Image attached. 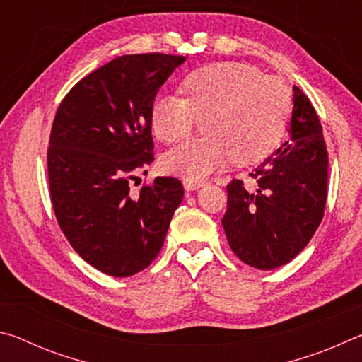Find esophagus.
<instances>
[{"label":"esophagus","instance_id":"1","mask_svg":"<svg viewBox=\"0 0 362 362\" xmlns=\"http://www.w3.org/2000/svg\"><path fill=\"white\" fill-rule=\"evenodd\" d=\"M204 185L203 180H189V179H183V187H185V189H188V192H193V189H198Z\"/></svg>","mask_w":362,"mask_h":362}]
</instances>
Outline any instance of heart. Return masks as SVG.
<instances>
[{
	"label": "heart",
	"instance_id": "b5f03b06",
	"mask_svg": "<svg viewBox=\"0 0 362 362\" xmlns=\"http://www.w3.org/2000/svg\"><path fill=\"white\" fill-rule=\"evenodd\" d=\"M182 97L159 95L151 105L153 134L166 144L185 139L198 119L207 137L166 153L163 166L201 180L235 158L254 164L272 155L284 137L292 102L284 81L243 62H216L183 78Z\"/></svg>",
	"mask_w": 362,
	"mask_h": 362
}]
</instances>
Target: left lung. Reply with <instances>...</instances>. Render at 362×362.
Wrapping results in <instances>:
<instances>
[{"mask_svg":"<svg viewBox=\"0 0 362 362\" xmlns=\"http://www.w3.org/2000/svg\"><path fill=\"white\" fill-rule=\"evenodd\" d=\"M289 136L250 174L252 185L236 179L226 185V240L244 263L259 269L283 267L302 252L326 207L329 159L322 126L297 86Z\"/></svg>","mask_w":362,"mask_h":362,"instance_id":"8db88e82","label":"left lung"}]
</instances>
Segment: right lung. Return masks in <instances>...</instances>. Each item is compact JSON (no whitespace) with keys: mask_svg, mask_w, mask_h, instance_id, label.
I'll list each match as a JSON object with an SVG mask.
<instances>
[{"mask_svg":"<svg viewBox=\"0 0 362 362\" xmlns=\"http://www.w3.org/2000/svg\"><path fill=\"white\" fill-rule=\"evenodd\" d=\"M185 59L116 57L73 86L54 118L47 148L54 214L79 257L108 276L148 267L182 203L179 179L156 177L137 194L129 180L153 163L151 105Z\"/></svg>","mask_w":362,"mask_h":362,"instance_id":"obj_1","label":"right lung"}]
</instances>
